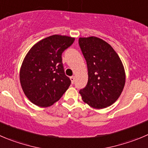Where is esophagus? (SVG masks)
<instances>
[{"label":"esophagus","instance_id":"obj_1","mask_svg":"<svg viewBox=\"0 0 148 148\" xmlns=\"http://www.w3.org/2000/svg\"><path fill=\"white\" fill-rule=\"evenodd\" d=\"M70 78V81H71L72 84H73V83H74V81H75V77L71 76Z\"/></svg>","mask_w":148,"mask_h":148}]
</instances>
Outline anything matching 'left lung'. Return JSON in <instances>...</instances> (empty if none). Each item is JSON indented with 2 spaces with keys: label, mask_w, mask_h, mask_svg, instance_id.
Wrapping results in <instances>:
<instances>
[{
  "label": "left lung",
  "mask_w": 148,
  "mask_h": 148,
  "mask_svg": "<svg viewBox=\"0 0 148 148\" xmlns=\"http://www.w3.org/2000/svg\"><path fill=\"white\" fill-rule=\"evenodd\" d=\"M78 42L88 67V83L79 91L83 101L95 109L108 108L123 91V63L113 48L99 38H79Z\"/></svg>",
  "instance_id": "obj_1"
}]
</instances>
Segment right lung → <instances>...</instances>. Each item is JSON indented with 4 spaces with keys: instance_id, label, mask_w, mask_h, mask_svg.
<instances>
[{
    "instance_id": "add662e5",
    "label": "right lung",
    "mask_w": 148,
    "mask_h": 148,
    "mask_svg": "<svg viewBox=\"0 0 148 148\" xmlns=\"http://www.w3.org/2000/svg\"><path fill=\"white\" fill-rule=\"evenodd\" d=\"M75 38L54 35L33 45L24 58L19 71L21 86L25 96L41 108L51 106L70 85L62 62V54Z\"/></svg>"
}]
</instances>
